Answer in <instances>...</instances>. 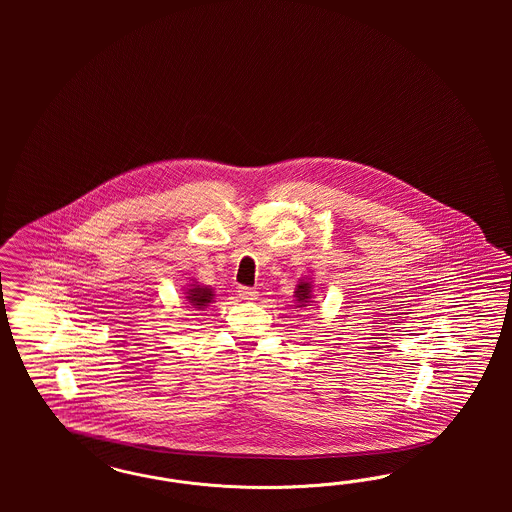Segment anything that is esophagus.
<instances>
[{"label":"esophagus","instance_id":"1","mask_svg":"<svg viewBox=\"0 0 512 512\" xmlns=\"http://www.w3.org/2000/svg\"><path fill=\"white\" fill-rule=\"evenodd\" d=\"M238 296L242 300H246V302H253V300L259 298V293L255 289H251V287H238Z\"/></svg>","mask_w":512,"mask_h":512}]
</instances>
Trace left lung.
Listing matches in <instances>:
<instances>
[{
	"instance_id": "1",
	"label": "left lung",
	"mask_w": 512,
	"mask_h": 512,
	"mask_svg": "<svg viewBox=\"0 0 512 512\" xmlns=\"http://www.w3.org/2000/svg\"><path fill=\"white\" fill-rule=\"evenodd\" d=\"M296 302H298V306L296 308H306L308 304L311 302V283L310 281H306V279H300L298 281V285H296Z\"/></svg>"
}]
</instances>
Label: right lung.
Returning <instances> with one entry per match:
<instances>
[{
	"label": "right lung",
	"instance_id": "add662e5",
	"mask_svg": "<svg viewBox=\"0 0 512 512\" xmlns=\"http://www.w3.org/2000/svg\"><path fill=\"white\" fill-rule=\"evenodd\" d=\"M187 302L197 308V310H204L212 300H214V291L210 287H204V285H197L193 283L191 289H187L186 293Z\"/></svg>",
	"mask_w": 512,
	"mask_h": 512
}]
</instances>
